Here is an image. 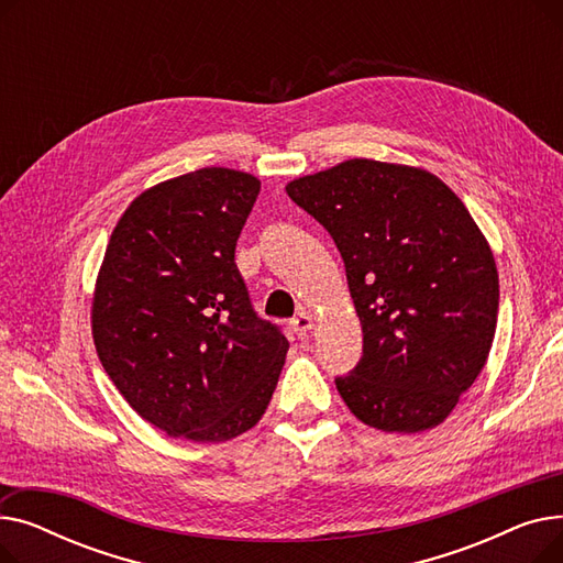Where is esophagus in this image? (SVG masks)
<instances>
[{"label": "esophagus", "instance_id": "esophagus-1", "mask_svg": "<svg viewBox=\"0 0 563 563\" xmlns=\"http://www.w3.org/2000/svg\"><path fill=\"white\" fill-rule=\"evenodd\" d=\"M289 329L297 335H306L312 329V319L308 314H299L289 321Z\"/></svg>", "mask_w": 563, "mask_h": 563}]
</instances>
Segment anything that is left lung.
I'll return each mask as SVG.
<instances>
[{
    "label": "left lung",
    "mask_w": 563,
    "mask_h": 563,
    "mask_svg": "<svg viewBox=\"0 0 563 563\" xmlns=\"http://www.w3.org/2000/svg\"><path fill=\"white\" fill-rule=\"evenodd\" d=\"M287 196L329 230L363 327V358L335 386L386 433L445 422L488 361L499 280L461 198L433 173L346 159L291 180Z\"/></svg>",
    "instance_id": "obj_1"
}]
</instances>
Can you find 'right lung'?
<instances>
[{"label":"right lung","instance_id":"1","mask_svg":"<svg viewBox=\"0 0 563 563\" xmlns=\"http://www.w3.org/2000/svg\"><path fill=\"white\" fill-rule=\"evenodd\" d=\"M260 194L251 173L207 166L136 196L96 280L100 363L170 438L223 442L272 401L289 342L255 314L234 246Z\"/></svg>","mask_w":563,"mask_h":563}]
</instances>
